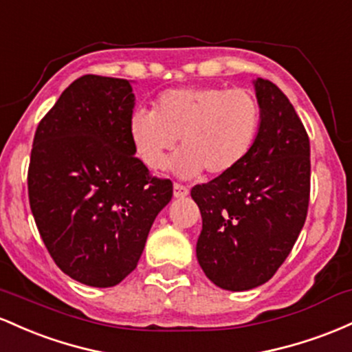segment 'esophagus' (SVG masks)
Wrapping results in <instances>:
<instances>
[{
  "mask_svg": "<svg viewBox=\"0 0 352 352\" xmlns=\"http://www.w3.org/2000/svg\"><path fill=\"white\" fill-rule=\"evenodd\" d=\"M173 195L177 199H181V197H186L189 195V189L186 186H183V184H175V188H173Z\"/></svg>",
  "mask_w": 352,
  "mask_h": 352,
  "instance_id": "esophagus-1",
  "label": "esophagus"
}]
</instances>
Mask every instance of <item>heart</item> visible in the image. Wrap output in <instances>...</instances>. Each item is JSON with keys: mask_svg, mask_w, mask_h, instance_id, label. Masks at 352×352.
I'll return each mask as SVG.
<instances>
[{"mask_svg": "<svg viewBox=\"0 0 352 352\" xmlns=\"http://www.w3.org/2000/svg\"><path fill=\"white\" fill-rule=\"evenodd\" d=\"M261 126V106L248 89L189 86L164 91L155 109L136 108L129 116V140L146 168L163 169L173 160L177 176L228 175L246 160Z\"/></svg>", "mask_w": 352, "mask_h": 352, "instance_id": "1", "label": "heart"}]
</instances>
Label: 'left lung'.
<instances>
[{
	"mask_svg": "<svg viewBox=\"0 0 352 352\" xmlns=\"http://www.w3.org/2000/svg\"><path fill=\"white\" fill-rule=\"evenodd\" d=\"M261 126L238 168L191 189L203 218L196 258L228 291H248L274 276L289 256L309 204V138L286 94L252 81Z\"/></svg>",
	"mask_w": 352,
	"mask_h": 352,
	"instance_id": "1",
	"label": "left lung"
}]
</instances>
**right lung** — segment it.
Returning a JSON list of instances; mask_svg holds the SVG:
<instances>
[{
  "mask_svg": "<svg viewBox=\"0 0 352 352\" xmlns=\"http://www.w3.org/2000/svg\"><path fill=\"white\" fill-rule=\"evenodd\" d=\"M131 81L86 74L38 124L28 171L30 206L58 267L111 287L136 267L173 183L149 176L129 140Z\"/></svg>",
  "mask_w": 352,
  "mask_h": 352,
  "instance_id": "right-lung-1",
  "label": "right lung"
}]
</instances>
